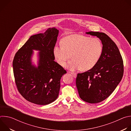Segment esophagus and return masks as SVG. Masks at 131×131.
I'll use <instances>...</instances> for the list:
<instances>
[{
	"label": "esophagus",
	"instance_id": "1",
	"mask_svg": "<svg viewBox=\"0 0 131 131\" xmlns=\"http://www.w3.org/2000/svg\"><path fill=\"white\" fill-rule=\"evenodd\" d=\"M71 74L72 75V76L73 77V78H76L77 77V73H74V72H71Z\"/></svg>",
	"mask_w": 131,
	"mask_h": 131
}]
</instances>
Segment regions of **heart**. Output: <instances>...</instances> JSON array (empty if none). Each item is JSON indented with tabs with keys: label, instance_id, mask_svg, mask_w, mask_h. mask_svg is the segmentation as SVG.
<instances>
[{
	"label": "heart",
	"instance_id": "obj_1",
	"mask_svg": "<svg viewBox=\"0 0 131 131\" xmlns=\"http://www.w3.org/2000/svg\"><path fill=\"white\" fill-rule=\"evenodd\" d=\"M61 44L54 47L53 56L57 63L64 66L71 55L72 59L66 66L70 70L92 69L99 61L103 50L99 39L76 34L64 37Z\"/></svg>",
	"mask_w": 131,
	"mask_h": 131
}]
</instances>
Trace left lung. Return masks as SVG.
<instances>
[{"instance_id": "1", "label": "left lung", "mask_w": 131, "mask_h": 131, "mask_svg": "<svg viewBox=\"0 0 131 131\" xmlns=\"http://www.w3.org/2000/svg\"><path fill=\"white\" fill-rule=\"evenodd\" d=\"M101 40L103 50L97 64L88 71L78 73L76 86L80 97L89 103H98L114 92L123 75V62L116 43L104 32H86Z\"/></svg>"}]
</instances>
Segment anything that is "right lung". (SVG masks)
<instances>
[{"label": "right lung", "instance_id": "add662e5", "mask_svg": "<svg viewBox=\"0 0 131 131\" xmlns=\"http://www.w3.org/2000/svg\"><path fill=\"white\" fill-rule=\"evenodd\" d=\"M59 32L53 27L43 34L31 36L14 56L13 69L17 89L25 100L32 103L48 105L59 96L61 79L67 72L54 61L53 49ZM34 49L40 51L37 67L31 62Z\"/></svg>", "mask_w": 131, "mask_h": 131}]
</instances>
